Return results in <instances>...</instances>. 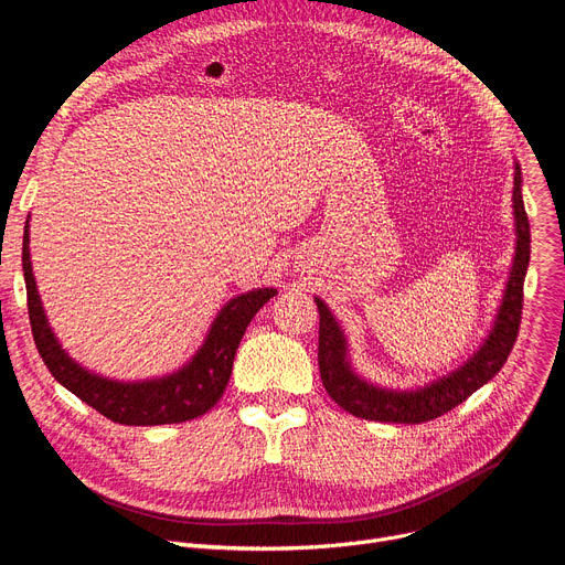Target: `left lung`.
<instances>
[{"label":"left lung","instance_id":"8db88e82","mask_svg":"<svg viewBox=\"0 0 565 565\" xmlns=\"http://www.w3.org/2000/svg\"><path fill=\"white\" fill-rule=\"evenodd\" d=\"M513 215H515V256L507 290L494 318L492 330L471 358L451 371L417 390H384L366 382L352 371L348 362V341L330 307L316 298L320 313L318 366L324 390L352 417L384 424H422L447 414L488 384L509 360L522 320V288L531 254L529 217L522 201V171L515 162L513 178Z\"/></svg>","mask_w":565,"mask_h":565}]
</instances>
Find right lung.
Masks as SVG:
<instances>
[{"label": "right lung", "mask_w": 565, "mask_h": 565, "mask_svg": "<svg viewBox=\"0 0 565 565\" xmlns=\"http://www.w3.org/2000/svg\"><path fill=\"white\" fill-rule=\"evenodd\" d=\"M22 273L29 322H32V334L45 366L68 392L98 409L109 422L124 426L183 424L215 407L228 384L235 350L243 341L247 324L258 309L277 295L275 288H256L228 300L213 320L199 352L175 373L141 382H118L86 371L71 360L50 330L32 273V258H29V220L22 237Z\"/></svg>", "instance_id": "add662e5"}]
</instances>
